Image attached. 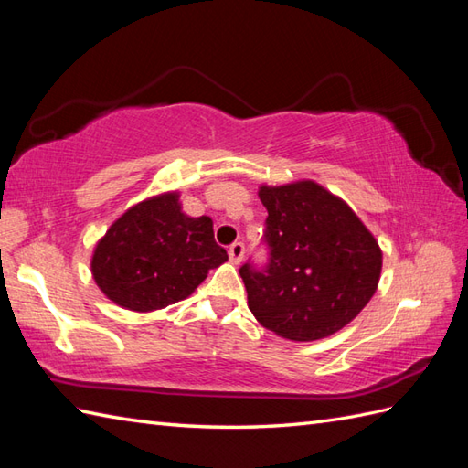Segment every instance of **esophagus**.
<instances>
[{"instance_id": "obj_1", "label": "esophagus", "mask_w": 468, "mask_h": 468, "mask_svg": "<svg viewBox=\"0 0 468 468\" xmlns=\"http://www.w3.org/2000/svg\"><path fill=\"white\" fill-rule=\"evenodd\" d=\"M228 256H230L232 264H240L242 258H244V244L234 242L230 248H228Z\"/></svg>"}]
</instances>
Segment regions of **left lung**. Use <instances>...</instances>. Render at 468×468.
Wrapping results in <instances>:
<instances>
[{
    "label": "left lung",
    "mask_w": 468,
    "mask_h": 468,
    "mask_svg": "<svg viewBox=\"0 0 468 468\" xmlns=\"http://www.w3.org/2000/svg\"><path fill=\"white\" fill-rule=\"evenodd\" d=\"M270 264L240 268L254 318L286 340L332 336L375 296L382 250L356 212L324 186L261 184Z\"/></svg>",
    "instance_id": "obj_1"
}]
</instances>
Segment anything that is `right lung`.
I'll use <instances>...</instances> for the list:
<instances>
[{
  "instance_id": "right-lung-1",
  "label": "right lung",
  "mask_w": 468,
  "mask_h": 468,
  "mask_svg": "<svg viewBox=\"0 0 468 468\" xmlns=\"http://www.w3.org/2000/svg\"><path fill=\"white\" fill-rule=\"evenodd\" d=\"M226 261L212 218L184 214L170 190L130 206L93 246L90 268L113 304L154 313L188 298Z\"/></svg>"
}]
</instances>
